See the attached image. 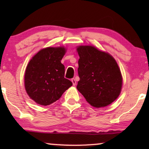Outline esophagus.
<instances>
[{
	"label": "esophagus",
	"mask_w": 149,
	"mask_h": 149,
	"mask_svg": "<svg viewBox=\"0 0 149 149\" xmlns=\"http://www.w3.org/2000/svg\"><path fill=\"white\" fill-rule=\"evenodd\" d=\"M71 81H72V84H73V85H76V83H77V82H76V80H75V79H72V80H71Z\"/></svg>",
	"instance_id": "esophagus-1"
}]
</instances>
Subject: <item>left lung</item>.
Segmentation results:
<instances>
[{
  "instance_id": "8db88e82",
  "label": "left lung",
  "mask_w": 149,
  "mask_h": 149,
  "mask_svg": "<svg viewBox=\"0 0 149 149\" xmlns=\"http://www.w3.org/2000/svg\"><path fill=\"white\" fill-rule=\"evenodd\" d=\"M77 89L95 108L107 107L121 93L122 76L113 56L93 46H79Z\"/></svg>"
}]
</instances>
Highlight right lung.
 Listing matches in <instances>:
<instances>
[{
	"mask_svg": "<svg viewBox=\"0 0 149 149\" xmlns=\"http://www.w3.org/2000/svg\"><path fill=\"white\" fill-rule=\"evenodd\" d=\"M65 53L63 47H47L39 51L28 63L24 76L26 91L38 104L54 103L72 85L64 78L65 68L61 60Z\"/></svg>",
	"mask_w": 149,
	"mask_h": 149,
	"instance_id": "1",
	"label": "right lung"
}]
</instances>
